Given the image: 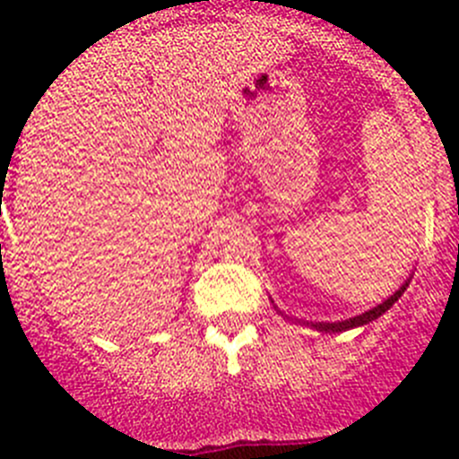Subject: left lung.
Masks as SVG:
<instances>
[{"label": "left lung", "instance_id": "8db88e82", "mask_svg": "<svg viewBox=\"0 0 459 459\" xmlns=\"http://www.w3.org/2000/svg\"><path fill=\"white\" fill-rule=\"evenodd\" d=\"M404 290H406V284L402 286L400 290H395V293H393L386 302H382L379 307H375L373 311L362 313V316H358V317L344 319V322H316V324H311V326L317 328V331H324V333H340V331H349V328H355V326H362V324L373 322V319H377L382 313H386L388 308H391L393 304L402 298V293H404Z\"/></svg>", "mask_w": 459, "mask_h": 459}]
</instances>
